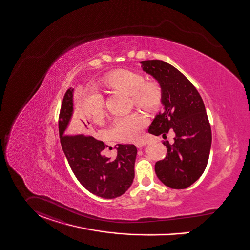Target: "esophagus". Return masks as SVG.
<instances>
[{
  "label": "esophagus",
  "instance_id": "1",
  "mask_svg": "<svg viewBox=\"0 0 250 250\" xmlns=\"http://www.w3.org/2000/svg\"><path fill=\"white\" fill-rule=\"evenodd\" d=\"M146 145V143L145 142H136L135 143V146H136V148H138V149H141V148H143L144 146Z\"/></svg>",
  "mask_w": 250,
  "mask_h": 250
}]
</instances>
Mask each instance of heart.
Here are the masks:
<instances>
[{"label": "heart", "instance_id": "b5f03b06", "mask_svg": "<svg viewBox=\"0 0 250 250\" xmlns=\"http://www.w3.org/2000/svg\"><path fill=\"white\" fill-rule=\"evenodd\" d=\"M100 84L111 91L129 94L132 104L149 113L156 112L163 103L164 92L159 82L145 81L142 74L129 69H117L105 75ZM82 111L84 115L95 122L100 121L105 115V101L95 90L86 93L83 100ZM147 124V118L139 112L117 117L111 133L119 141H134L139 138Z\"/></svg>", "mask_w": 250, "mask_h": 250}]
</instances>
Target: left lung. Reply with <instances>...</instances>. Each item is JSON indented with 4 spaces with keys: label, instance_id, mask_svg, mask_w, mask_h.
Instances as JSON below:
<instances>
[{
    "label": "left lung",
    "instance_id": "obj_1",
    "mask_svg": "<svg viewBox=\"0 0 250 250\" xmlns=\"http://www.w3.org/2000/svg\"><path fill=\"white\" fill-rule=\"evenodd\" d=\"M164 92V111L154 117L149 133L166 136L173 132L174 142L163 144L166 157L155 163V173L167 187L187 188L203 174L209 157L211 129L203 100L196 88L175 67L163 61L140 62Z\"/></svg>",
    "mask_w": 250,
    "mask_h": 250
}]
</instances>
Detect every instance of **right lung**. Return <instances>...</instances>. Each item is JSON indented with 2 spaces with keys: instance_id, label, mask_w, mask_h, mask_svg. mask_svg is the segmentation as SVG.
I'll list each match as a JSON object with an SVG mask.
<instances>
[{
  "instance_id": "add662e5",
  "label": "right lung",
  "mask_w": 250,
  "mask_h": 250,
  "mask_svg": "<svg viewBox=\"0 0 250 250\" xmlns=\"http://www.w3.org/2000/svg\"><path fill=\"white\" fill-rule=\"evenodd\" d=\"M73 93V88L67 90L59 117L61 144L68 163L88 191L105 199L117 198L133 183L136 147L133 144H118L117 156L111 159L101 154L106 147L102 141L84 133L67 134L74 111ZM76 131H84L83 126Z\"/></svg>"
}]
</instances>
